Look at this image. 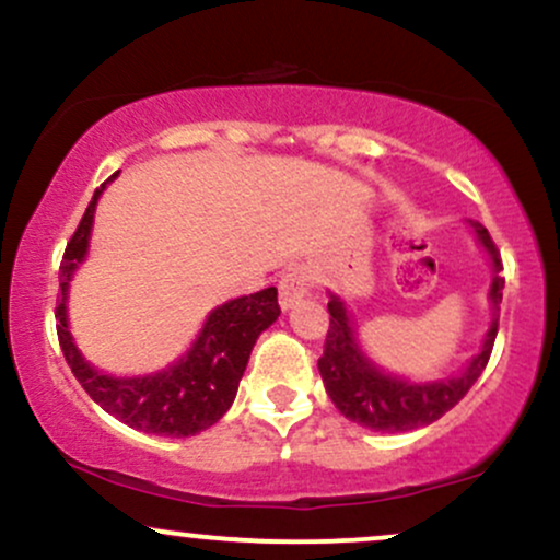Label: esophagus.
I'll use <instances>...</instances> for the list:
<instances>
[{"mask_svg":"<svg viewBox=\"0 0 560 560\" xmlns=\"http://www.w3.org/2000/svg\"><path fill=\"white\" fill-rule=\"evenodd\" d=\"M307 292H311V276L305 268H289L279 281V305L284 311H292L294 305H300L302 298H307Z\"/></svg>","mask_w":560,"mask_h":560,"instance_id":"esophagus-1","label":"esophagus"}]
</instances>
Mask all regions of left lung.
<instances>
[{
  "instance_id": "left-lung-1",
  "label": "left lung",
  "mask_w": 560,
  "mask_h": 560,
  "mask_svg": "<svg viewBox=\"0 0 560 560\" xmlns=\"http://www.w3.org/2000/svg\"><path fill=\"white\" fill-rule=\"evenodd\" d=\"M468 226L474 229L479 247L492 262V281L490 292H487L492 320L487 326L485 339H481L479 352L458 374L421 378V382L402 374H392L363 350L355 331V318L347 311L345 300L329 289L331 320L324 355L318 358V371L331 402L337 405L345 419L355 421L358 427L374 429V432H413V429L429 427V423L442 419L453 405L464 400L466 392L481 376L487 361H490L494 337H498V313L500 302H503L505 279L500 276L503 262H500V253L487 229L477 221H468Z\"/></svg>"
}]
</instances>
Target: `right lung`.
Wrapping results in <instances>:
<instances>
[{
  "mask_svg": "<svg viewBox=\"0 0 560 560\" xmlns=\"http://www.w3.org/2000/svg\"><path fill=\"white\" fill-rule=\"evenodd\" d=\"M115 178L118 173H113L94 191L92 202L62 255L60 300H57L55 311L62 355L81 387L89 392V397L102 410L124 421L126 427L158 436H195L223 419L240 389L255 342L281 316L276 287L260 289L255 294H242V298L213 307L189 350L165 369L139 376H115L96 369L83 358V352L75 347L73 334H70L68 294L75 268L89 255L96 202Z\"/></svg>",
  "mask_w": 560,
  "mask_h": 560,
  "instance_id": "obj_1",
  "label": "right lung"
}]
</instances>
